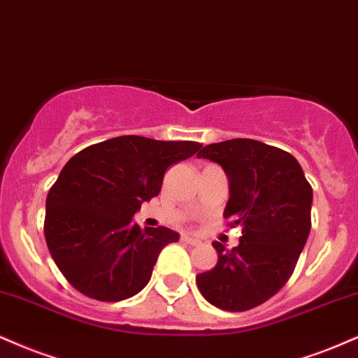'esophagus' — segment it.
<instances>
[{"mask_svg": "<svg viewBox=\"0 0 358 358\" xmlns=\"http://www.w3.org/2000/svg\"><path fill=\"white\" fill-rule=\"evenodd\" d=\"M180 241L182 243H186V245H191V246H196V245H199V239L197 238H194V236H189V234H182V236H180Z\"/></svg>", "mask_w": 358, "mask_h": 358, "instance_id": "1", "label": "esophagus"}]
</instances>
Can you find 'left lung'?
Listing matches in <instances>:
<instances>
[{
	"instance_id": "1",
	"label": "left lung",
	"mask_w": 358,
	"mask_h": 358,
	"mask_svg": "<svg viewBox=\"0 0 358 358\" xmlns=\"http://www.w3.org/2000/svg\"><path fill=\"white\" fill-rule=\"evenodd\" d=\"M197 159L224 169V217L243 233L233 250L213 243L217 263L196 276L197 288L217 308L246 312L276 295L295 271L312 228V186L292 154L253 138L209 144Z\"/></svg>"
}]
</instances>
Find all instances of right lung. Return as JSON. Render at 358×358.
Segmentation results:
<instances>
[{"instance_id":"obj_1","label":"right lung","mask_w":358,"mask_h":358,"mask_svg":"<svg viewBox=\"0 0 358 358\" xmlns=\"http://www.w3.org/2000/svg\"><path fill=\"white\" fill-rule=\"evenodd\" d=\"M201 147L122 136L88 145L65 164L46 196L43 229L71 287L94 300L120 301L149 283L159 253L179 234L164 226L141 229L132 216L159 196L167 167Z\"/></svg>"}]
</instances>
